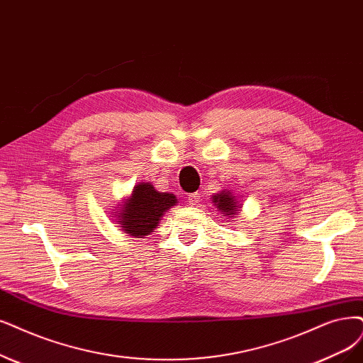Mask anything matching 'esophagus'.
Listing matches in <instances>:
<instances>
[{"mask_svg": "<svg viewBox=\"0 0 363 363\" xmlns=\"http://www.w3.org/2000/svg\"><path fill=\"white\" fill-rule=\"evenodd\" d=\"M189 203L191 205V206H196V205H199L200 203V194L199 193H193V194H190L189 196Z\"/></svg>", "mask_w": 363, "mask_h": 363, "instance_id": "obj_1", "label": "esophagus"}]
</instances>
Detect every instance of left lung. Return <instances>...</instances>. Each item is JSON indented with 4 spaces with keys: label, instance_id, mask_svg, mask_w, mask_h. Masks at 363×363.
<instances>
[{
    "label": "left lung",
    "instance_id": "obj_1",
    "mask_svg": "<svg viewBox=\"0 0 363 363\" xmlns=\"http://www.w3.org/2000/svg\"><path fill=\"white\" fill-rule=\"evenodd\" d=\"M211 203H213L217 211L221 212V218L227 221H236L235 218L240 216V211H242V203L230 190H223L217 194H212Z\"/></svg>",
    "mask_w": 363,
    "mask_h": 363
}]
</instances>
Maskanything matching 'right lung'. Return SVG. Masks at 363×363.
Segmentation results:
<instances>
[{
    "mask_svg": "<svg viewBox=\"0 0 363 363\" xmlns=\"http://www.w3.org/2000/svg\"><path fill=\"white\" fill-rule=\"evenodd\" d=\"M178 202L174 194L157 191L150 182H139L128 197L121 200L111 217H115V223L128 236L145 238L157 229L166 211Z\"/></svg>",
    "mask_w": 363,
    "mask_h": 363,
    "instance_id": "obj_1",
    "label": "right lung"
}]
</instances>
